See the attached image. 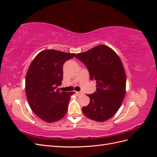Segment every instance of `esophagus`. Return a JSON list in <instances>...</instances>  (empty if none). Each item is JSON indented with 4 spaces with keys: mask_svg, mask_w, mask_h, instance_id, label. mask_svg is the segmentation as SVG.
<instances>
[{
    "mask_svg": "<svg viewBox=\"0 0 157 157\" xmlns=\"http://www.w3.org/2000/svg\"><path fill=\"white\" fill-rule=\"evenodd\" d=\"M76 94H77V96H80V95L83 94V93L81 92H76Z\"/></svg>",
    "mask_w": 157,
    "mask_h": 157,
    "instance_id": "34e87169",
    "label": "esophagus"
}]
</instances>
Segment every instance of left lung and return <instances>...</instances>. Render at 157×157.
<instances>
[{"label": "left lung", "instance_id": "obj_1", "mask_svg": "<svg viewBox=\"0 0 157 157\" xmlns=\"http://www.w3.org/2000/svg\"><path fill=\"white\" fill-rule=\"evenodd\" d=\"M76 58L86 66L90 80L96 81V92L88 94L90 103L82 108L85 116L98 122L113 117L126 93V73L116 52L105 45H98Z\"/></svg>", "mask_w": 157, "mask_h": 157}]
</instances>
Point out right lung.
Segmentation results:
<instances>
[{
	"label": "right lung",
	"instance_id": "1",
	"mask_svg": "<svg viewBox=\"0 0 157 157\" xmlns=\"http://www.w3.org/2000/svg\"><path fill=\"white\" fill-rule=\"evenodd\" d=\"M75 54L55 50H42L31 62L25 77V92L32 111L40 119L54 122L67 113L70 98L75 93L60 92L63 65Z\"/></svg>",
	"mask_w": 157,
	"mask_h": 157
}]
</instances>
